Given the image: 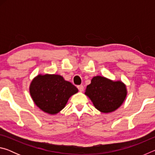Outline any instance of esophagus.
<instances>
[{"mask_svg": "<svg viewBox=\"0 0 155 155\" xmlns=\"http://www.w3.org/2000/svg\"><path fill=\"white\" fill-rule=\"evenodd\" d=\"M77 87L78 89V90H79V91H81V92H82V91H83V85H78L77 86Z\"/></svg>", "mask_w": 155, "mask_h": 155, "instance_id": "1", "label": "esophagus"}]
</instances>
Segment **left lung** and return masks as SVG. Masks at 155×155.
Here are the masks:
<instances>
[{"label":"left lung","mask_w":155,"mask_h":155,"mask_svg":"<svg viewBox=\"0 0 155 155\" xmlns=\"http://www.w3.org/2000/svg\"><path fill=\"white\" fill-rule=\"evenodd\" d=\"M127 89L122 81H113L101 76L92 78L85 94L92 102L95 108L104 114L115 111L124 103Z\"/></svg>","instance_id":"1"}]
</instances>
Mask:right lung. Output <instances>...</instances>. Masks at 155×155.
I'll use <instances>...</instances> for the list:
<instances>
[{
	"label": "right lung",
	"mask_w": 155,
	"mask_h": 155,
	"mask_svg": "<svg viewBox=\"0 0 155 155\" xmlns=\"http://www.w3.org/2000/svg\"><path fill=\"white\" fill-rule=\"evenodd\" d=\"M78 91L74 85L61 75L39 74L29 86V93L35 105L41 111L56 115L66 105L68 100Z\"/></svg>",
	"instance_id": "right-lung-1"
}]
</instances>
